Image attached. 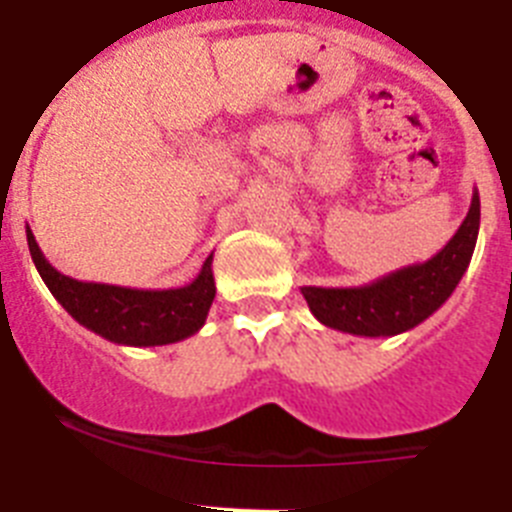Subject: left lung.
<instances>
[{"mask_svg":"<svg viewBox=\"0 0 512 512\" xmlns=\"http://www.w3.org/2000/svg\"><path fill=\"white\" fill-rule=\"evenodd\" d=\"M479 208V192H474L461 229L427 263L406 265L349 289L302 286L309 312L328 328L364 338L398 336L416 328L448 302L466 273L479 236Z\"/></svg>","mask_w":512,"mask_h":512,"instance_id":"8db88e82","label":"left lung"}]
</instances>
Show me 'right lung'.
<instances>
[{
  "instance_id": "1",
  "label": "right lung",
  "mask_w": 512,
  "mask_h": 512,
  "mask_svg": "<svg viewBox=\"0 0 512 512\" xmlns=\"http://www.w3.org/2000/svg\"><path fill=\"white\" fill-rule=\"evenodd\" d=\"M28 249L44 283L80 325L122 346H166L195 336L216 299L213 255L192 283L179 289H127L109 283L77 281L49 263L33 231L25 229Z\"/></svg>"
}]
</instances>
